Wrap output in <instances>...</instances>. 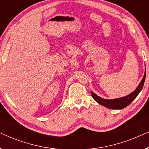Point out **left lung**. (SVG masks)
Returning <instances> with one entry per match:
<instances>
[{"label":"left lung","mask_w":149,"mask_h":149,"mask_svg":"<svg viewBox=\"0 0 149 149\" xmlns=\"http://www.w3.org/2000/svg\"><path fill=\"white\" fill-rule=\"evenodd\" d=\"M146 78V68L145 72H144V74L143 78H142V81H140V84L138 86L136 87V89L134 90L133 92H132L130 94L124 97H119V98L116 99H104L102 97L98 96V95L95 94L91 91V95H92L93 98L99 103L100 104L104 106V107L109 108V109H123L126 107H127L134 99L137 97V95L139 94L140 91L142 90V87H143L144 81H145Z\"/></svg>","instance_id":"1"}]
</instances>
